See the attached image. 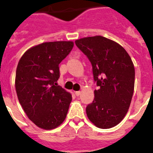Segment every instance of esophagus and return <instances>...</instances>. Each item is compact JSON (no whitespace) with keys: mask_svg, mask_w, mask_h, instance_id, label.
Masks as SVG:
<instances>
[{"mask_svg":"<svg viewBox=\"0 0 153 153\" xmlns=\"http://www.w3.org/2000/svg\"><path fill=\"white\" fill-rule=\"evenodd\" d=\"M80 93H81L80 91H76L75 92V94H76V97H79V96L80 95Z\"/></svg>","mask_w":153,"mask_h":153,"instance_id":"esophagus-1","label":"esophagus"}]
</instances>
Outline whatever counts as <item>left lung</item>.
I'll list each match as a JSON object with an SVG mask.
<instances>
[{
	"instance_id": "obj_1",
	"label": "left lung",
	"mask_w": 153,
	"mask_h": 153,
	"mask_svg": "<svg viewBox=\"0 0 153 153\" xmlns=\"http://www.w3.org/2000/svg\"><path fill=\"white\" fill-rule=\"evenodd\" d=\"M93 67L94 100L86 106V115L96 126L109 129L125 117L134 91L135 69L130 56L117 42L102 36L75 41Z\"/></svg>"
}]
</instances>
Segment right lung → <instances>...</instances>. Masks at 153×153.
Returning <instances> with one entry per match:
<instances>
[{
  "mask_svg": "<svg viewBox=\"0 0 153 153\" xmlns=\"http://www.w3.org/2000/svg\"><path fill=\"white\" fill-rule=\"evenodd\" d=\"M74 42H46L24 53L17 64L15 88L28 118L44 129L64 121L72 96L56 82L59 64L72 51Z\"/></svg>",
  "mask_w": 153,
  "mask_h": 153,
  "instance_id": "right-lung-1",
  "label": "right lung"
}]
</instances>
